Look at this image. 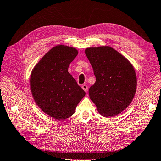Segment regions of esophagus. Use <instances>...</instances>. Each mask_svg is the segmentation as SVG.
<instances>
[{
	"label": "esophagus",
	"mask_w": 161,
	"mask_h": 161,
	"mask_svg": "<svg viewBox=\"0 0 161 161\" xmlns=\"http://www.w3.org/2000/svg\"><path fill=\"white\" fill-rule=\"evenodd\" d=\"M81 88H82V89H83L86 92H88V86L86 85V84L82 85Z\"/></svg>",
	"instance_id": "1"
}]
</instances>
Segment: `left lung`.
Listing matches in <instances>:
<instances>
[{
	"instance_id": "left-lung-1",
	"label": "left lung",
	"mask_w": 161,
	"mask_h": 161,
	"mask_svg": "<svg viewBox=\"0 0 161 161\" xmlns=\"http://www.w3.org/2000/svg\"><path fill=\"white\" fill-rule=\"evenodd\" d=\"M92 66L96 82L89 96L105 117L124 111L131 103L136 91L137 79L134 67L127 59L110 47L85 50Z\"/></svg>"
}]
</instances>
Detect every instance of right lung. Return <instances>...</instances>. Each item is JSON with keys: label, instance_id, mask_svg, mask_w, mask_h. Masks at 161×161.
<instances>
[{"label": "right lung", "instance_id": "add662e5", "mask_svg": "<svg viewBox=\"0 0 161 161\" xmlns=\"http://www.w3.org/2000/svg\"><path fill=\"white\" fill-rule=\"evenodd\" d=\"M77 54L74 48L56 46L31 72L30 89L36 103L46 114L58 120L71 117L86 94L67 69Z\"/></svg>", "mask_w": 161, "mask_h": 161}]
</instances>
